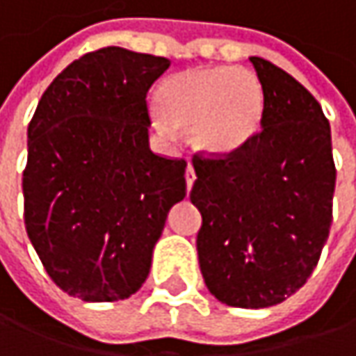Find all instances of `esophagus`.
<instances>
[{"instance_id":"obj_1","label":"esophagus","mask_w":356,"mask_h":356,"mask_svg":"<svg viewBox=\"0 0 356 356\" xmlns=\"http://www.w3.org/2000/svg\"><path fill=\"white\" fill-rule=\"evenodd\" d=\"M185 183H187V191L193 187V183H195V171H193V167L191 165H187V171H185Z\"/></svg>"}]
</instances>
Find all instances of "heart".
I'll list each match as a JSON object with an SVG mask.
<instances>
[{"instance_id": "b5f03b06", "label": "heart", "mask_w": 356, "mask_h": 356, "mask_svg": "<svg viewBox=\"0 0 356 356\" xmlns=\"http://www.w3.org/2000/svg\"><path fill=\"white\" fill-rule=\"evenodd\" d=\"M163 113L159 124L191 129L193 145L203 155L225 157L254 136L264 111L260 78L236 66H199L169 78L159 90Z\"/></svg>"}]
</instances>
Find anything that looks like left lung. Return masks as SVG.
<instances>
[{
    "label": "left lung",
    "instance_id": "left-lung-1",
    "mask_svg": "<svg viewBox=\"0 0 356 356\" xmlns=\"http://www.w3.org/2000/svg\"><path fill=\"white\" fill-rule=\"evenodd\" d=\"M264 88L260 133L225 157L193 155L199 268L227 306L266 308L316 268L332 223L330 124L298 80L252 56Z\"/></svg>",
    "mask_w": 356,
    "mask_h": 356
}]
</instances>
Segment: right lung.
I'll use <instances>...</instances> for the list:
<instances>
[{
    "label": "right lung",
    "mask_w": 356,
    "mask_h": 356,
    "mask_svg": "<svg viewBox=\"0 0 356 356\" xmlns=\"http://www.w3.org/2000/svg\"><path fill=\"white\" fill-rule=\"evenodd\" d=\"M171 60L100 48L74 60L28 127L24 221L58 288L86 302L133 296L149 276L183 159L149 149L147 92Z\"/></svg>",
    "instance_id": "right-lung-1"
}]
</instances>
